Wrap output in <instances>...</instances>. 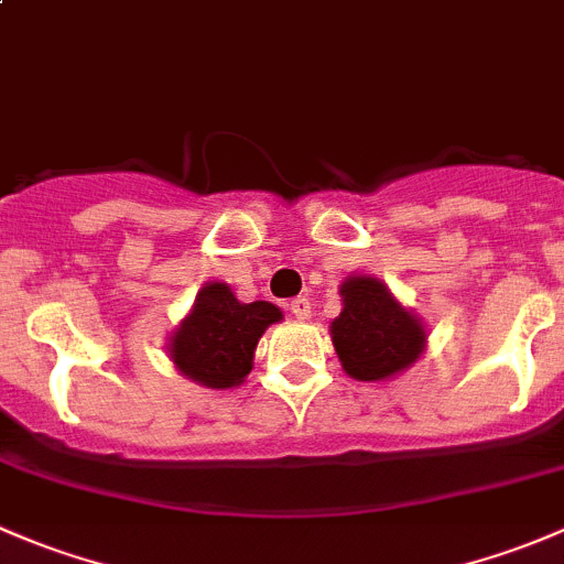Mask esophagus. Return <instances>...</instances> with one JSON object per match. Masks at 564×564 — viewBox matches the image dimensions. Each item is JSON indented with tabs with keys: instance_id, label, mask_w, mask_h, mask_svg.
I'll list each match as a JSON object with an SVG mask.
<instances>
[{
	"instance_id": "1",
	"label": "esophagus",
	"mask_w": 564,
	"mask_h": 564,
	"mask_svg": "<svg viewBox=\"0 0 564 564\" xmlns=\"http://www.w3.org/2000/svg\"><path fill=\"white\" fill-rule=\"evenodd\" d=\"M289 311H292L294 318H311V300L308 297H294L289 303Z\"/></svg>"
}]
</instances>
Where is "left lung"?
I'll list each match as a JSON object with an SVG mask.
<instances>
[{"label":"left lung","instance_id":"1","mask_svg":"<svg viewBox=\"0 0 564 564\" xmlns=\"http://www.w3.org/2000/svg\"><path fill=\"white\" fill-rule=\"evenodd\" d=\"M344 311L333 322V344L340 366L360 382L395 377L420 357L423 324L392 300L377 278H346Z\"/></svg>","mask_w":564,"mask_h":564}]
</instances>
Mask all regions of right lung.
Segmentation results:
<instances>
[{"mask_svg":"<svg viewBox=\"0 0 564 564\" xmlns=\"http://www.w3.org/2000/svg\"><path fill=\"white\" fill-rule=\"evenodd\" d=\"M281 316L272 303H240L226 283H209L174 333L172 360L193 382L235 388L250 373L261 333Z\"/></svg>","mask_w":564,"mask_h":564,"instance_id":"obj_1","label":"right lung"}]
</instances>
